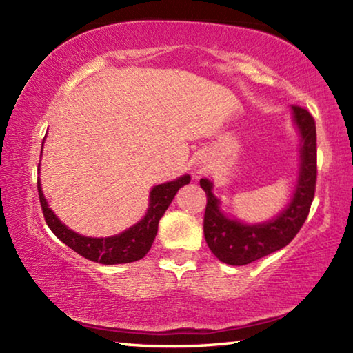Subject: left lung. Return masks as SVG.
I'll return each mask as SVG.
<instances>
[{"label": "left lung", "mask_w": 353, "mask_h": 353, "mask_svg": "<svg viewBox=\"0 0 353 353\" xmlns=\"http://www.w3.org/2000/svg\"><path fill=\"white\" fill-rule=\"evenodd\" d=\"M291 119L299 135V170L294 190L282 212L263 223H244L221 208L213 182L201 179L207 194L204 235L208 248L225 265L243 266L290 244L308 216L316 185V124L302 107L291 105Z\"/></svg>", "instance_id": "left-lung-1"}]
</instances>
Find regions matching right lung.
<instances>
[{
  "label": "right lung",
  "mask_w": 353,
  "mask_h": 353,
  "mask_svg": "<svg viewBox=\"0 0 353 353\" xmlns=\"http://www.w3.org/2000/svg\"><path fill=\"white\" fill-rule=\"evenodd\" d=\"M190 174H183L174 179V181L155 185L149 191V205L145 216L139 223L130 225L129 229L110 236H85L71 230L68 225H65L57 218V214L48 205L43 190H41L40 177L37 182V188L46 224L59 240L73 249L74 252L85 256L87 260L103 263V265H123V263H132L140 260L149 252V249H151L154 243V238L157 235L160 218L165 214L166 208L170 207L177 191L183 185L190 183Z\"/></svg>",
  "instance_id": "right-lung-1"
}]
</instances>
